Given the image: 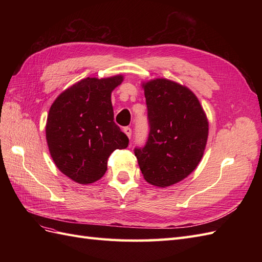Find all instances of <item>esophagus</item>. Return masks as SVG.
Masks as SVG:
<instances>
[{
    "mask_svg": "<svg viewBox=\"0 0 262 262\" xmlns=\"http://www.w3.org/2000/svg\"><path fill=\"white\" fill-rule=\"evenodd\" d=\"M123 132L125 133V136L128 137L129 139L131 138V134H132V130H131V128H129V126H126V128H124L123 129Z\"/></svg>",
    "mask_w": 262,
    "mask_h": 262,
    "instance_id": "34e87169",
    "label": "esophagus"
}]
</instances>
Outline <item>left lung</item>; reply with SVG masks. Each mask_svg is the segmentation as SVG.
I'll list each match as a JSON object with an SVG mask.
<instances>
[{"label": "left lung", "mask_w": 262, "mask_h": 262, "mask_svg": "<svg viewBox=\"0 0 262 262\" xmlns=\"http://www.w3.org/2000/svg\"><path fill=\"white\" fill-rule=\"evenodd\" d=\"M147 105L149 134L136 149L144 179L166 188L188 177L203 156L209 136L207 115L194 93L167 78L142 83Z\"/></svg>", "instance_id": "1"}]
</instances>
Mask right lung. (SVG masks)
Here are the masks:
<instances>
[{
  "label": "right lung",
  "instance_id": "1",
  "mask_svg": "<svg viewBox=\"0 0 262 262\" xmlns=\"http://www.w3.org/2000/svg\"><path fill=\"white\" fill-rule=\"evenodd\" d=\"M123 75L86 77L63 91L49 109L46 139L55 166L81 185L99 180L115 149L129 139L114 121L112 93Z\"/></svg>",
  "mask_w": 262,
  "mask_h": 262
}]
</instances>
